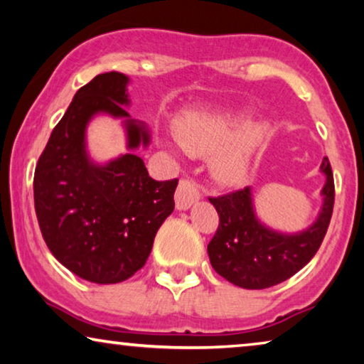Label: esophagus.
I'll use <instances>...</instances> for the list:
<instances>
[{
  "mask_svg": "<svg viewBox=\"0 0 364 364\" xmlns=\"http://www.w3.org/2000/svg\"><path fill=\"white\" fill-rule=\"evenodd\" d=\"M198 198H200V192H198L196 183L188 181V178H182V181L178 182L176 192V207L178 210H187V208H191Z\"/></svg>",
  "mask_w": 364,
  "mask_h": 364,
  "instance_id": "obj_1",
  "label": "esophagus"
}]
</instances>
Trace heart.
I'll return each instance as SVG.
<instances>
[{
    "mask_svg": "<svg viewBox=\"0 0 364 364\" xmlns=\"http://www.w3.org/2000/svg\"><path fill=\"white\" fill-rule=\"evenodd\" d=\"M230 117L212 112H187L177 119V139L193 156H212V172L222 183H237L247 176L253 154L267 137V126L248 124L235 134Z\"/></svg>",
    "mask_w": 364,
    "mask_h": 364,
    "instance_id": "b5f03b06",
    "label": "heart"
}]
</instances>
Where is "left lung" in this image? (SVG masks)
Segmentation results:
<instances>
[{"label":"left lung","instance_id":"1","mask_svg":"<svg viewBox=\"0 0 364 364\" xmlns=\"http://www.w3.org/2000/svg\"><path fill=\"white\" fill-rule=\"evenodd\" d=\"M321 172L323 205L318 218L306 230L282 233L258 220L253 207L252 188L245 187L220 197H208L220 218L207 252L218 275L247 290H263L288 280L315 257L330 225L335 182L328 157Z\"/></svg>","mask_w":364,"mask_h":364}]
</instances>
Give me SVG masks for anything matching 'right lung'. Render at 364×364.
<instances>
[{"mask_svg": "<svg viewBox=\"0 0 364 364\" xmlns=\"http://www.w3.org/2000/svg\"><path fill=\"white\" fill-rule=\"evenodd\" d=\"M127 84L126 74L112 71L79 89L34 171V208L48 248L74 275L99 285L141 270L176 207L178 178L154 181L134 152L151 136L126 111ZM97 113L122 117L128 132L132 152L107 164L92 163L85 149V127Z\"/></svg>", "mask_w": 364, "mask_h": 364, "instance_id": "right-lung-1", "label": "right lung"}]
</instances>
